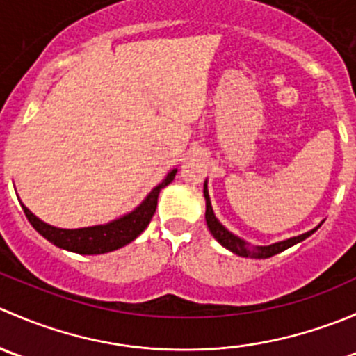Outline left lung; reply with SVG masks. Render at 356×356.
Instances as JSON below:
<instances>
[{
  "label": "left lung",
  "instance_id": "left-lung-1",
  "mask_svg": "<svg viewBox=\"0 0 356 356\" xmlns=\"http://www.w3.org/2000/svg\"><path fill=\"white\" fill-rule=\"evenodd\" d=\"M203 195H204V201H207V213H204V218H207V225H208V229H210L211 236H213V238L217 239V241L220 243L222 246L227 248V250L232 251V253L239 254V257H245V258H270V257H274V254L281 253V251L288 250V248L298 245V243H301L303 239H307L308 236H312L315 231H317L318 227H321V224H318L317 227L312 229V231H308V232H305V234L294 236V238L286 239V241L274 243V245L250 248V246H248V243L243 241V239L238 238V236L232 234V232H229L227 229H225L224 225H222L220 222L217 220V217H215V213H213V208H211L210 196H208L207 181H204Z\"/></svg>",
  "mask_w": 356,
  "mask_h": 356
}]
</instances>
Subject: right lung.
<instances>
[{
	"label": "right lung",
	"mask_w": 356,
	"mask_h": 356,
	"mask_svg": "<svg viewBox=\"0 0 356 356\" xmlns=\"http://www.w3.org/2000/svg\"><path fill=\"white\" fill-rule=\"evenodd\" d=\"M177 168L170 170L167 177L153 188V191L146 196L145 201L139 204L136 210L131 213L124 215V217L111 220L108 224L103 225H92V227H82V229H58L53 225L46 224V222L39 220L31 210L20 201L24 208V213L27 220L31 222L32 227L39 232L44 239L53 243L55 246L63 248V250L74 251L79 254H102L115 251L118 248L129 245L134 241L152 222L153 215H155L158 195L165 186L170 184L174 181Z\"/></svg>",
	"instance_id": "obj_1"
}]
</instances>
